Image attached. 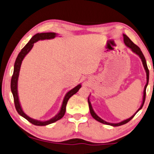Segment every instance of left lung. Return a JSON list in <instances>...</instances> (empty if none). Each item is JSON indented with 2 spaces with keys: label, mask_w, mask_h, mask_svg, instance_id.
<instances>
[{
  "label": "left lung",
  "mask_w": 154,
  "mask_h": 154,
  "mask_svg": "<svg viewBox=\"0 0 154 154\" xmlns=\"http://www.w3.org/2000/svg\"><path fill=\"white\" fill-rule=\"evenodd\" d=\"M123 40H124V43H125V46L127 47H128L129 48H130L131 51H132L133 53H134L135 54H137V56H138L139 58H140V59L141 60V62H142L143 66H144V68L145 71H146V85H145V87H144V91H143L142 102H141V106H140V107H139V109L137 110L136 112H135V113L133 114L132 116H131L130 118H128V119H126V120H122V121L120 122H117V123H112V122H108L105 121V120H103V119L100 118V117L98 116V115L96 114L95 112H94L93 108H92L91 102H90L89 96V97H88V103H89V110H90V113H91V116L93 117V118L95 119L96 120H97V121H98L99 122H101V123H103V124L108 125H111V126H113V127L120 126V125H125V124L128 123V122L130 121V120H131L133 118H134V116L137 114V112H138L139 110H140L141 109V108H142L143 106H144V101H145V97H146V89L147 85H148V84H149V71L148 67H147V65H146V59H145L144 55H143L142 52H141V49L139 48V47L137 46V45H135L134 43H133L132 41L130 39V38H129L128 36L126 35V34H123Z\"/></svg>",
  "instance_id": "8db88e82"
}]
</instances>
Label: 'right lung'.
Instances as JSON below:
<instances>
[{
  "label": "right lung",
  "mask_w": 154,
  "mask_h": 154,
  "mask_svg": "<svg viewBox=\"0 0 154 154\" xmlns=\"http://www.w3.org/2000/svg\"><path fill=\"white\" fill-rule=\"evenodd\" d=\"M58 35V34L55 32H46V33H38L32 36V38H31L27 44L25 45V46L22 49L19 54L16 58V60L15 62V65H14V71H13V75L11 79V84H10V87H11V91L12 94L13 95L14 98V102H15V108L17 110L18 113H19L22 117H23L27 120L29 122L31 123L34 125L37 126H45L48 125L49 124L53 123V122L58 121V120H60L64 116L65 113V110H66V105L68 101L69 98L71 97L72 96H73L74 94H75L77 91H79V89L82 87V85H77L75 88L72 89L70 91L67 92L65 94L64 98H63V101L61 105L60 109L59 110V112L53 118L49 119L48 120H44V121H42V120H35V119H33L30 118L29 116H28L25 112L23 111L22 108L20 104V99H19V96H18V90H17V84H18V78H19V75H20V67H21V65L22 63V60H24V57L28 54L29 52L32 50V48L34 46V43L37 42L38 41L40 40H46V39H53V38H56L57 36Z\"/></svg>",
  "instance_id": "add662e5"
}]
</instances>
